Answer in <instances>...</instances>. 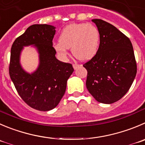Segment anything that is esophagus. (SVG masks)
Instances as JSON below:
<instances>
[{
	"instance_id": "esophagus-1",
	"label": "esophagus",
	"mask_w": 145,
	"mask_h": 145,
	"mask_svg": "<svg viewBox=\"0 0 145 145\" xmlns=\"http://www.w3.org/2000/svg\"><path fill=\"white\" fill-rule=\"evenodd\" d=\"M72 66H73V67H74V69H77L78 67V66H79V65L78 64H77V63H73V65H72Z\"/></svg>"
}]
</instances>
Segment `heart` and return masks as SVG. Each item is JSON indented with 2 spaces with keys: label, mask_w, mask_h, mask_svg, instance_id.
Segmentation results:
<instances>
[{
  "label": "heart",
  "mask_w": 145,
  "mask_h": 145,
  "mask_svg": "<svg viewBox=\"0 0 145 145\" xmlns=\"http://www.w3.org/2000/svg\"><path fill=\"white\" fill-rule=\"evenodd\" d=\"M100 35L96 26L87 23H76L66 26L60 35L55 48L61 56H66L71 48L74 57L80 60L92 58L100 46Z\"/></svg>",
  "instance_id": "heart-1"
}]
</instances>
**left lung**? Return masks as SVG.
Wrapping results in <instances>:
<instances>
[{
    "mask_svg": "<svg viewBox=\"0 0 145 145\" xmlns=\"http://www.w3.org/2000/svg\"><path fill=\"white\" fill-rule=\"evenodd\" d=\"M100 35L97 53L83 65L88 71L86 87L97 102L112 104L130 88L137 63L128 37L110 23L93 19Z\"/></svg>",
    "mask_w": 145,
    "mask_h": 145,
    "instance_id": "left-lung-1",
    "label": "left lung"
}]
</instances>
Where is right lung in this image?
I'll return each instance as SVG.
<instances>
[{"label":"right lung","mask_w":145,"mask_h":145,"mask_svg":"<svg viewBox=\"0 0 145 145\" xmlns=\"http://www.w3.org/2000/svg\"><path fill=\"white\" fill-rule=\"evenodd\" d=\"M56 27L35 24L13 42L10 51L9 75L22 100L30 107L40 111L53 110L64 95L67 81L74 69L71 63L56 57L53 47ZM35 44L40 54V65L32 74L20 67L19 57L23 46Z\"/></svg>","instance_id":"1"}]
</instances>
